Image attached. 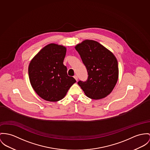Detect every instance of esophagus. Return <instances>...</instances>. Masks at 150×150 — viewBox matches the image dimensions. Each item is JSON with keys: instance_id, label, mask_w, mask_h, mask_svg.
I'll return each instance as SVG.
<instances>
[{"instance_id": "1", "label": "esophagus", "mask_w": 150, "mask_h": 150, "mask_svg": "<svg viewBox=\"0 0 150 150\" xmlns=\"http://www.w3.org/2000/svg\"><path fill=\"white\" fill-rule=\"evenodd\" d=\"M74 78L75 79V80H76V81H78V76H77L76 75H74Z\"/></svg>"}]
</instances>
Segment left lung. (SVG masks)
Instances as JSON below:
<instances>
[{
  "label": "left lung",
  "mask_w": 150,
  "mask_h": 150,
  "mask_svg": "<svg viewBox=\"0 0 150 150\" xmlns=\"http://www.w3.org/2000/svg\"><path fill=\"white\" fill-rule=\"evenodd\" d=\"M88 72V79L78 84L86 95L100 99L109 95L118 79L117 59L108 49L98 42L85 40L75 46Z\"/></svg>",
  "instance_id": "1"
}]
</instances>
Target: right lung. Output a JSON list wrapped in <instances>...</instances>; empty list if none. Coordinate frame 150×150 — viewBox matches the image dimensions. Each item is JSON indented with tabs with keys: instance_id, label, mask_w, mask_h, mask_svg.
I'll return each mask as SVG.
<instances>
[{
	"instance_id": "add662e5",
	"label": "right lung",
	"mask_w": 150,
	"mask_h": 150,
	"mask_svg": "<svg viewBox=\"0 0 150 150\" xmlns=\"http://www.w3.org/2000/svg\"><path fill=\"white\" fill-rule=\"evenodd\" d=\"M65 47L51 43L43 47L30 62L28 75L36 93L44 100L58 102L67 94L76 82L67 75L63 64Z\"/></svg>"
}]
</instances>
